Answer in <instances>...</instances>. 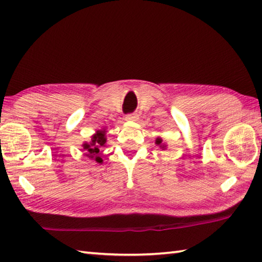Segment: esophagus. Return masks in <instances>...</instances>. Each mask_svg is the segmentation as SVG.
Masks as SVG:
<instances>
[{
	"mask_svg": "<svg viewBox=\"0 0 262 262\" xmlns=\"http://www.w3.org/2000/svg\"><path fill=\"white\" fill-rule=\"evenodd\" d=\"M125 119L127 121H136L138 119V116L137 114H129L125 117Z\"/></svg>",
	"mask_w": 262,
	"mask_h": 262,
	"instance_id": "1",
	"label": "esophagus"
}]
</instances>
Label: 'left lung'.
Returning <instances> with one entry per match:
<instances>
[{
	"label": "left lung",
	"instance_id": "obj_1",
	"mask_svg": "<svg viewBox=\"0 0 262 262\" xmlns=\"http://www.w3.org/2000/svg\"><path fill=\"white\" fill-rule=\"evenodd\" d=\"M155 144H157V146H159L161 149H162V151H164V149L166 148V144L163 143L162 138L161 137H158L157 140H155Z\"/></svg>",
	"mask_w": 262,
	"mask_h": 262
}]
</instances>
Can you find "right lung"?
Instances as JSON below:
<instances>
[{
  "mask_svg": "<svg viewBox=\"0 0 262 262\" xmlns=\"http://www.w3.org/2000/svg\"><path fill=\"white\" fill-rule=\"evenodd\" d=\"M105 134H107V130H105V128H102V129H99L94 133L91 136L90 142H84L82 144V147L85 151L86 157L100 164L103 161L99 155L100 149L105 146V143H107V136H105Z\"/></svg>",
  "mask_w": 262,
  "mask_h": 262,
  "instance_id": "right-lung-1",
  "label": "right lung"
}]
</instances>
